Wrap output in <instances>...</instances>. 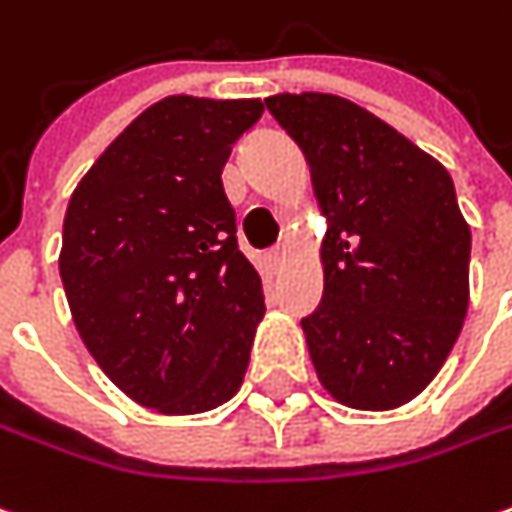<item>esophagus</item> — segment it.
Returning a JSON list of instances; mask_svg holds the SVG:
<instances>
[{
    "label": "esophagus",
    "instance_id": "esophagus-1",
    "mask_svg": "<svg viewBox=\"0 0 512 512\" xmlns=\"http://www.w3.org/2000/svg\"><path fill=\"white\" fill-rule=\"evenodd\" d=\"M286 257V246H275V249H269L266 252V260L272 263V266H280V260Z\"/></svg>",
    "mask_w": 512,
    "mask_h": 512
}]
</instances>
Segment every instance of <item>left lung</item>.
Wrapping results in <instances>:
<instances>
[{"instance_id":"left-lung-1","label":"left lung","mask_w":512,"mask_h":512,"mask_svg":"<svg viewBox=\"0 0 512 512\" xmlns=\"http://www.w3.org/2000/svg\"><path fill=\"white\" fill-rule=\"evenodd\" d=\"M326 214L323 298L300 326L321 384L355 410H395L435 378L470 298V226L447 168L332 94H278Z\"/></svg>"}]
</instances>
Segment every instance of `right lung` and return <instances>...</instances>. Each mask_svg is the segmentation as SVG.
<instances>
[{
	"mask_svg": "<svg viewBox=\"0 0 512 512\" xmlns=\"http://www.w3.org/2000/svg\"><path fill=\"white\" fill-rule=\"evenodd\" d=\"M260 114V100L154 102L71 194L59 255L71 315L143 407L206 412L243 384L266 298L220 174Z\"/></svg>",
	"mask_w": 512,
	"mask_h": 512,
	"instance_id": "obj_1",
	"label": "right lung"
}]
</instances>
